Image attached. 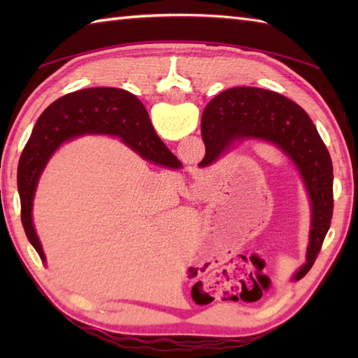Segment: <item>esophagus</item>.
Returning <instances> with one entry per match:
<instances>
[{"mask_svg":"<svg viewBox=\"0 0 358 358\" xmlns=\"http://www.w3.org/2000/svg\"><path fill=\"white\" fill-rule=\"evenodd\" d=\"M191 191H192V194H196V196H199V194H201V191H202V186H199V185L194 186Z\"/></svg>","mask_w":358,"mask_h":358,"instance_id":"obj_1","label":"esophagus"}]
</instances>
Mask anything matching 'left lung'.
Returning a JSON list of instances; mask_svg holds the SVG:
<instances>
[{"mask_svg":"<svg viewBox=\"0 0 358 358\" xmlns=\"http://www.w3.org/2000/svg\"><path fill=\"white\" fill-rule=\"evenodd\" d=\"M205 156L211 166L235 142L257 138L276 145L299 169L311 201L310 245L306 264L294 280L305 276L322 248L333 216V166L316 126L300 106L268 90L237 87L208 102L202 115Z\"/></svg>","mask_w":358,"mask_h":358,"instance_id":"obj_1","label":"left lung"}]
</instances>
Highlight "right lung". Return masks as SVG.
Masks as SVG:
<instances>
[{"label":"right lung","mask_w":358,"mask_h":358,"mask_svg":"<svg viewBox=\"0 0 358 358\" xmlns=\"http://www.w3.org/2000/svg\"><path fill=\"white\" fill-rule=\"evenodd\" d=\"M83 134L121 137L145 159L169 169H181V162L155 132L147 108L132 93L120 88H87L57 99L39 117L17 169L22 224L42 262H45V256L31 216L36 186L59 145Z\"/></svg>","instance_id":"add662e5"}]
</instances>
